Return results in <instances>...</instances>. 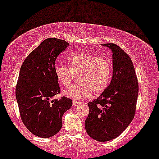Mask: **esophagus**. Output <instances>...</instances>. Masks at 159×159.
I'll list each match as a JSON object with an SVG mask.
<instances>
[{
  "instance_id": "esophagus-1",
  "label": "esophagus",
  "mask_w": 159,
  "mask_h": 159,
  "mask_svg": "<svg viewBox=\"0 0 159 159\" xmlns=\"http://www.w3.org/2000/svg\"><path fill=\"white\" fill-rule=\"evenodd\" d=\"M72 104H73L74 106H77V105H80V104H81V102H77V101H74Z\"/></svg>"
}]
</instances>
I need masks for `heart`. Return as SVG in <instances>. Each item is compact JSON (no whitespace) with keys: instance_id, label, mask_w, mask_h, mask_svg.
<instances>
[{"instance_id":"obj_1","label":"heart","mask_w":159,"mask_h":159,"mask_svg":"<svg viewBox=\"0 0 159 159\" xmlns=\"http://www.w3.org/2000/svg\"><path fill=\"white\" fill-rule=\"evenodd\" d=\"M69 66L56 64L54 72L62 85L68 87L76 75H79V83L64 92L66 96L74 100L88 98L103 93L109 84L112 76V63L109 58L101 57L88 52L75 54L68 58Z\"/></svg>"}]
</instances>
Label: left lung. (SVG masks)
Segmentation results:
<instances>
[{
	"label": "left lung",
	"instance_id": "1",
	"mask_svg": "<svg viewBox=\"0 0 159 159\" xmlns=\"http://www.w3.org/2000/svg\"><path fill=\"white\" fill-rule=\"evenodd\" d=\"M113 53V76L107 88L89 102L90 112L84 121L87 133L95 140L106 142L125 131L136 110L138 81L131 58L119 45L105 43Z\"/></svg>",
	"mask_w": 159,
	"mask_h": 159
}]
</instances>
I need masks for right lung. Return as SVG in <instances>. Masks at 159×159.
<instances>
[{
	"label": "right lung",
	"mask_w": 159,
	"mask_h": 159,
	"mask_svg": "<svg viewBox=\"0 0 159 159\" xmlns=\"http://www.w3.org/2000/svg\"><path fill=\"white\" fill-rule=\"evenodd\" d=\"M69 43L48 38L24 61L16 86V98L21 121L34 135L48 138L62 127V116L71 107L72 100L52 98L61 92L54 72L56 58Z\"/></svg>",
	"instance_id": "add662e5"
}]
</instances>
